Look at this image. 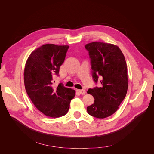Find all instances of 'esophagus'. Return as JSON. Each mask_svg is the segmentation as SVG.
<instances>
[{"mask_svg": "<svg viewBox=\"0 0 154 154\" xmlns=\"http://www.w3.org/2000/svg\"><path fill=\"white\" fill-rule=\"evenodd\" d=\"M77 92L78 94H81V95H85V90H79V89H77Z\"/></svg>", "mask_w": 154, "mask_h": 154, "instance_id": "1", "label": "esophagus"}]
</instances>
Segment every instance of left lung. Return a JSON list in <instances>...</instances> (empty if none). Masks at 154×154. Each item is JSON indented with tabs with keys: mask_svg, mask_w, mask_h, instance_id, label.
<instances>
[{
	"mask_svg": "<svg viewBox=\"0 0 154 154\" xmlns=\"http://www.w3.org/2000/svg\"><path fill=\"white\" fill-rule=\"evenodd\" d=\"M91 59L93 78L97 82L101 77V87L90 88L88 94L94 103L87 108L88 113L97 118H107L118 109L128 88V69L125 57L116 45L101 42L85 46Z\"/></svg>",
	"mask_w": 154,
	"mask_h": 154,
	"instance_id": "obj_1",
	"label": "left lung"
}]
</instances>
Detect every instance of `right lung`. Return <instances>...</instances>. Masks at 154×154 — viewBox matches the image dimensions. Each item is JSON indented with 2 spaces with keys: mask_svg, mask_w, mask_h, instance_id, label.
Listing matches in <instances>:
<instances>
[{
  "mask_svg": "<svg viewBox=\"0 0 154 154\" xmlns=\"http://www.w3.org/2000/svg\"><path fill=\"white\" fill-rule=\"evenodd\" d=\"M69 48L46 44L35 49L28 57L24 69L26 93L36 108L51 118L64 116L75 91L59 84L53 87V76L58 75Z\"/></svg>",
  "mask_w": 154,
  "mask_h": 154,
  "instance_id": "1",
  "label": "right lung"
}]
</instances>
